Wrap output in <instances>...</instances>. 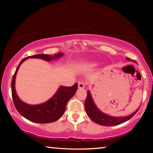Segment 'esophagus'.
I'll return each mask as SVG.
<instances>
[{"label": "esophagus", "instance_id": "esophagus-1", "mask_svg": "<svg viewBox=\"0 0 153 153\" xmlns=\"http://www.w3.org/2000/svg\"><path fill=\"white\" fill-rule=\"evenodd\" d=\"M78 87L79 89H83L85 87V84L83 82H79L78 83Z\"/></svg>", "mask_w": 153, "mask_h": 153}]
</instances>
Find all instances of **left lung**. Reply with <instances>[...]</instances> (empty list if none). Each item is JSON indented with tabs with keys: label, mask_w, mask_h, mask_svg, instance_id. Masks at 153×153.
Masks as SVG:
<instances>
[{
	"label": "left lung",
	"mask_w": 153,
	"mask_h": 153,
	"mask_svg": "<svg viewBox=\"0 0 153 153\" xmlns=\"http://www.w3.org/2000/svg\"><path fill=\"white\" fill-rule=\"evenodd\" d=\"M127 60H131L133 62L136 63V61L134 60H131L130 58H126ZM85 108L87 116L91 120H92L94 122H95L100 126H117L121 123L128 121L131 119L139 110L140 106L137 110H136L134 112L131 114L130 115L123 116V117H114L109 115H107L97 108L95 103L94 102L92 98L91 94L89 91H87V96L85 102Z\"/></svg>",
	"instance_id": "1"
}]
</instances>
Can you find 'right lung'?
<instances>
[{"instance_id": "1", "label": "right lung", "mask_w": 153, "mask_h": 153, "mask_svg": "<svg viewBox=\"0 0 153 153\" xmlns=\"http://www.w3.org/2000/svg\"><path fill=\"white\" fill-rule=\"evenodd\" d=\"M63 54L62 53H58L53 56L48 54H37L27 56L21 61L16 68L12 80V95L16 110L25 118L35 123H47L56 121L64 114L68 100L76 92L77 83H75L71 87L60 86L56 93L49 100L45 102L36 105H28L23 102L18 97L15 88L16 74L20 65L25 60L28 58H39L45 61H51L58 59L62 56Z\"/></svg>"}]
</instances>
